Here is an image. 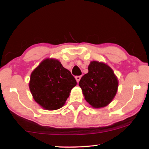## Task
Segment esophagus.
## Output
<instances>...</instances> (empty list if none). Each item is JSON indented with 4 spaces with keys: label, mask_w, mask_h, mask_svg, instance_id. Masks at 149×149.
Returning a JSON list of instances; mask_svg holds the SVG:
<instances>
[{
    "label": "esophagus",
    "mask_w": 149,
    "mask_h": 149,
    "mask_svg": "<svg viewBox=\"0 0 149 149\" xmlns=\"http://www.w3.org/2000/svg\"><path fill=\"white\" fill-rule=\"evenodd\" d=\"M81 77V76H80V75H78V76H75V79H76V81H77V82H79V81Z\"/></svg>",
    "instance_id": "esophagus-1"
}]
</instances>
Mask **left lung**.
Listing matches in <instances>:
<instances>
[{"label":"left lung","instance_id":"1","mask_svg":"<svg viewBox=\"0 0 149 149\" xmlns=\"http://www.w3.org/2000/svg\"><path fill=\"white\" fill-rule=\"evenodd\" d=\"M88 70L79 82L85 99L95 108L104 107L116 94L117 77L111 68L103 62H91Z\"/></svg>","mask_w":149,"mask_h":149}]
</instances>
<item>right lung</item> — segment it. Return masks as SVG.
<instances>
[{
  "label": "right lung",
  "mask_w": 149,
  "mask_h": 149,
  "mask_svg": "<svg viewBox=\"0 0 149 149\" xmlns=\"http://www.w3.org/2000/svg\"><path fill=\"white\" fill-rule=\"evenodd\" d=\"M76 80L58 60L47 58L32 72L29 84L34 100L48 110L59 109L64 105Z\"/></svg>",
  "instance_id": "right-lung-1"
}]
</instances>
